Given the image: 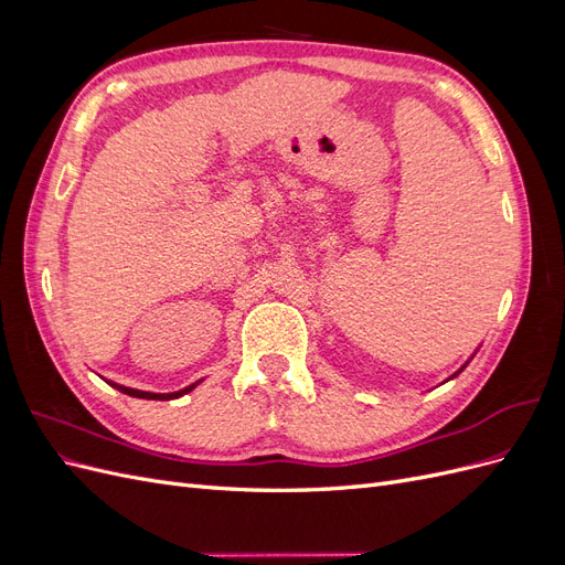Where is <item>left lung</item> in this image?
<instances>
[{
  "label": "left lung",
  "instance_id": "1",
  "mask_svg": "<svg viewBox=\"0 0 565 565\" xmlns=\"http://www.w3.org/2000/svg\"><path fill=\"white\" fill-rule=\"evenodd\" d=\"M471 358H473V355H471ZM471 358H469V361H471ZM469 361H467V363H465V365H461V367H459V370H457V372H455V374H452V377H448V380H455V377H457V374H459V372H461V370H465V367H467V365H469Z\"/></svg>",
  "mask_w": 565,
  "mask_h": 565
}]
</instances>
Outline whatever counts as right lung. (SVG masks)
<instances>
[{"instance_id": "right-lung-1", "label": "right lung", "mask_w": 565, "mask_h": 565, "mask_svg": "<svg viewBox=\"0 0 565 565\" xmlns=\"http://www.w3.org/2000/svg\"><path fill=\"white\" fill-rule=\"evenodd\" d=\"M106 382H108L113 388L127 393V396H131V398H146V401H174V398L185 396L188 391H193L202 380H200V382H195V384H191V386L181 388V391H172V393H152V391H139V388H129V386H122V384H115V382H110V380H106Z\"/></svg>"}]
</instances>
